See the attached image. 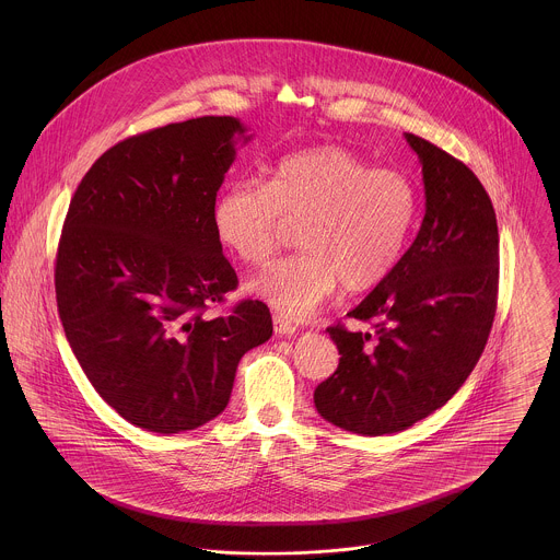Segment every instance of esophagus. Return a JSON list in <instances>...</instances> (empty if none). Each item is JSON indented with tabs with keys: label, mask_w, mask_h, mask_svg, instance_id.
<instances>
[{
	"label": "esophagus",
	"mask_w": 560,
	"mask_h": 560,
	"mask_svg": "<svg viewBox=\"0 0 560 560\" xmlns=\"http://www.w3.org/2000/svg\"><path fill=\"white\" fill-rule=\"evenodd\" d=\"M273 329H276V334L287 336V334H295V331H298V325L289 319V317L276 315V317H273Z\"/></svg>",
	"instance_id": "1"
}]
</instances>
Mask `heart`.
Segmentation results:
<instances>
[{
	"label": "heart",
	"instance_id": "obj_1",
	"mask_svg": "<svg viewBox=\"0 0 560 560\" xmlns=\"http://www.w3.org/2000/svg\"><path fill=\"white\" fill-rule=\"evenodd\" d=\"M413 183L373 167L351 149L325 144L276 161L267 183H231L215 200V235L240 260L271 258L284 220H300L302 252L273 262L252 291L287 317H306L342 284L360 293L399 262L416 218Z\"/></svg>",
	"mask_w": 560,
	"mask_h": 560
}]
</instances>
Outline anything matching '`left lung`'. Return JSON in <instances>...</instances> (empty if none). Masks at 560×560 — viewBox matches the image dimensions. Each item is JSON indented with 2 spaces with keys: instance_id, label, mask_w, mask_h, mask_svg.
<instances>
[{
  "instance_id": "left-lung-1",
  "label": "left lung",
  "mask_w": 560,
  "mask_h": 560,
  "mask_svg": "<svg viewBox=\"0 0 560 560\" xmlns=\"http://www.w3.org/2000/svg\"><path fill=\"white\" fill-rule=\"evenodd\" d=\"M422 163L424 220L390 276L351 313L373 331L327 327L340 362L315 390L320 416L353 433H397L468 380L498 302V224L477 174L405 133Z\"/></svg>"
}]
</instances>
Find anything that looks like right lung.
<instances>
[{
    "mask_svg": "<svg viewBox=\"0 0 560 560\" xmlns=\"http://www.w3.org/2000/svg\"><path fill=\"white\" fill-rule=\"evenodd\" d=\"M233 116L131 136L81 178L56 254V300L78 362L109 407L155 433L196 429L229 405L245 351L269 340V308L243 300L213 226L235 161Z\"/></svg>",
    "mask_w": 560,
    "mask_h": 560,
    "instance_id": "right-lung-1",
    "label": "right lung"
}]
</instances>
